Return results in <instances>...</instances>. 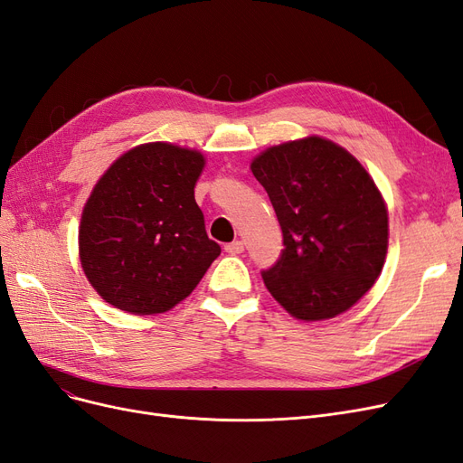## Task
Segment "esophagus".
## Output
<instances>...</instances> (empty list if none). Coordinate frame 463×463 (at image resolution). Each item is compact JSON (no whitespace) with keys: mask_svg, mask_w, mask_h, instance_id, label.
<instances>
[{"mask_svg":"<svg viewBox=\"0 0 463 463\" xmlns=\"http://www.w3.org/2000/svg\"><path fill=\"white\" fill-rule=\"evenodd\" d=\"M223 249H226V253H230V255H240V253H243L245 245H243V241H232Z\"/></svg>","mask_w":463,"mask_h":463,"instance_id":"esophagus-1","label":"esophagus"}]
</instances>
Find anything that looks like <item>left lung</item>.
<instances>
[{
    "label": "left lung",
    "instance_id": "left-lung-1",
    "mask_svg": "<svg viewBox=\"0 0 463 463\" xmlns=\"http://www.w3.org/2000/svg\"><path fill=\"white\" fill-rule=\"evenodd\" d=\"M284 235L262 270L274 299L301 320L332 318L373 288L388 249V213L352 154L320 137L264 150L250 164Z\"/></svg>",
    "mask_w": 463,
    "mask_h": 463
}]
</instances>
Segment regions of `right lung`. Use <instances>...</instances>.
<instances>
[{
    "instance_id": "add662e5",
    "label": "right lung",
    "mask_w": 463,
    "mask_h": 463,
    "mask_svg": "<svg viewBox=\"0 0 463 463\" xmlns=\"http://www.w3.org/2000/svg\"><path fill=\"white\" fill-rule=\"evenodd\" d=\"M203 154L167 143L125 152L82 210L79 255L100 298L133 315L170 311L197 288L220 245L194 201Z\"/></svg>"
}]
</instances>
